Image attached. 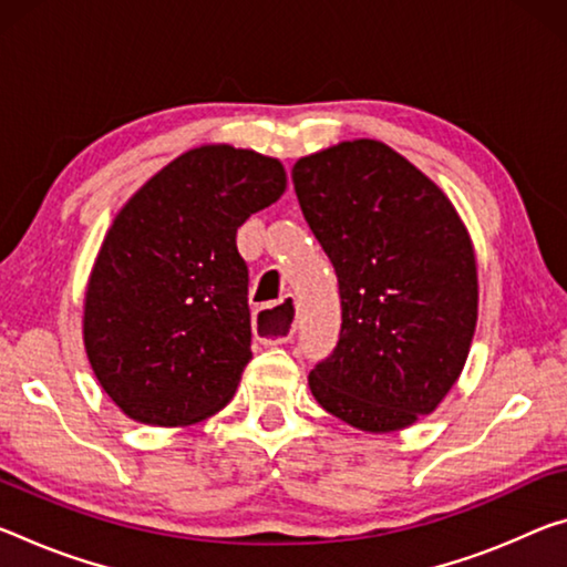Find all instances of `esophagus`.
Returning <instances> with one entry per match:
<instances>
[{
  "label": "esophagus",
  "mask_w": 567,
  "mask_h": 567,
  "mask_svg": "<svg viewBox=\"0 0 567 567\" xmlns=\"http://www.w3.org/2000/svg\"><path fill=\"white\" fill-rule=\"evenodd\" d=\"M280 305H290V308L295 310L298 308V305H295V300L292 298H285ZM267 310H275V308H262L257 312V336H259V343H265V346H282V343H287V340L292 338V332H295V318L287 322L285 318H275V316H269Z\"/></svg>",
  "instance_id": "34e87169"
}]
</instances>
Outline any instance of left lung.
Returning a JSON list of instances; mask_svg holds the SVG:
<instances>
[{
	"label": "left lung",
	"mask_w": 567,
	"mask_h": 567,
	"mask_svg": "<svg viewBox=\"0 0 567 567\" xmlns=\"http://www.w3.org/2000/svg\"><path fill=\"white\" fill-rule=\"evenodd\" d=\"M292 184L343 310L312 396L371 434L416 424L460 379L477 328L470 231L442 188L373 138L300 158Z\"/></svg>",
	"instance_id": "1"
}]
</instances>
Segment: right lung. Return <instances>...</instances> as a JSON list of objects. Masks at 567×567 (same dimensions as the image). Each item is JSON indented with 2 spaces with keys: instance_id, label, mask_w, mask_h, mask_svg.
Here are the masks:
<instances>
[{
  "instance_id": "add662e5",
  "label": "right lung",
  "mask_w": 567,
  "mask_h": 567,
  "mask_svg": "<svg viewBox=\"0 0 567 567\" xmlns=\"http://www.w3.org/2000/svg\"><path fill=\"white\" fill-rule=\"evenodd\" d=\"M285 186L277 158L214 143L171 161L113 219L87 280L83 340L125 416L188 426L235 396L251 361L237 229Z\"/></svg>"
}]
</instances>
